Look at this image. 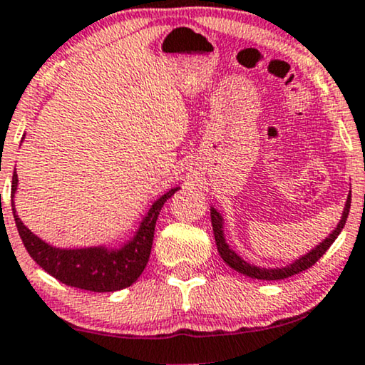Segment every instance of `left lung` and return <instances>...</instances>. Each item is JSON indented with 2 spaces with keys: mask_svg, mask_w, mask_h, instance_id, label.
Wrapping results in <instances>:
<instances>
[{
  "mask_svg": "<svg viewBox=\"0 0 365 365\" xmlns=\"http://www.w3.org/2000/svg\"><path fill=\"white\" fill-rule=\"evenodd\" d=\"M349 210H350V193H349L347 202H345L342 219H340V222L335 227L334 232H331L324 242L318 244L315 249H312L308 255L302 256L299 259L292 262V264H288L284 267H274V269H269V267L252 266V264H249V262L244 261L241 256H237L236 252H234L232 249L227 246V242H225L224 230H222V217H220V214L215 209H210V219H212V227H214L217 251H219L220 257H222V259L227 262L232 269H236V271H239V273L249 276V278L276 281V279H284V278H289V276H293V274L302 273V271H305V269H308V267H312L313 264H315V262L325 255L327 249L331 246V242L335 241L336 236L342 232L345 220H347V217H349Z\"/></svg>",
  "mask_w": 365,
  "mask_h": 365,
  "instance_id": "obj_1",
  "label": "left lung"
}]
</instances>
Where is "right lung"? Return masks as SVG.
<instances>
[{
    "instance_id": "1",
    "label": "right lung",
    "mask_w": 365,
    "mask_h": 365,
    "mask_svg": "<svg viewBox=\"0 0 365 365\" xmlns=\"http://www.w3.org/2000/svg\"><path fill=\"white\" fill-rule=\"evenodd\" d=\"M16 187L18 175L15 172L11 180L13 217H15L18 234H20L31 259L60 283L94 293L118 292V289L131 286L140 278L150 259L155 225L161 207L178 190V188H172L165 195H161L143 219L136 236L118 251L116 249L109 251L108 247L103 246L86 249H58L48 246L47 242L36 237L30 229H26L20 217L16 215L15 202H13Z\"/></svg>"
}]
</instances>
